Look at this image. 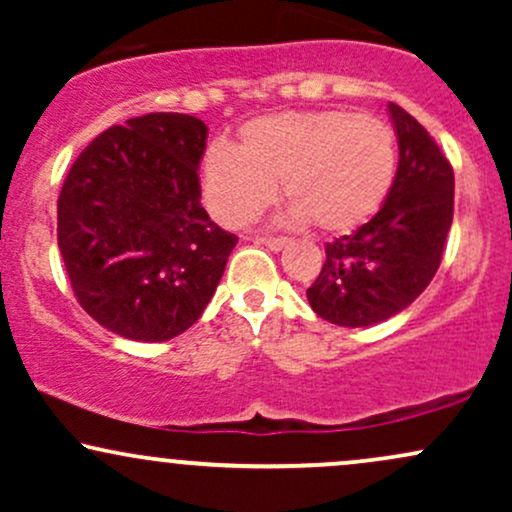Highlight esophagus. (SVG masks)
I'll return each instance as SVG.
<instances>
[{"instance_id":"esophagus-1","label":"esophagus","mask_w":512,"mask_h":512,"mask_svg":"<svg viewBox=\"0 0 512 512\" xmlns=\"http://www.w3.org/2000/svg\"><path fill=\"white\" fill-rule=\"evenodd\" d=\"M257 243L260 245H267L269 250H274V252H279V250H284L286 248V243H289V238H255Z\"/></svg>"}]
</instances>
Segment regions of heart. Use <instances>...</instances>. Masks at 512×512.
Returning <instances> with one entry per match:
<instances>
[{"instance_id":"1","label":"heart","mask_w":512,"mask_h":512,"mask_svg":"<svg viewBox=\"0 0 512 512\" xmlns=\"http://www.w3.org/2000/svg\"><path fill=\"white\" fill-rule=\"evenodd\" d=\"M395 170V132L380 117L291 110L248 122L238 149L214 146L204 158V197L221 223L245 226L274 202L281 182L293 221L346 233L380 209Z\"/></svg>"}]
</instances>
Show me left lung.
I'll use <instances>...</instances> for the list:
<instances>
[{
	"label": "left lung",
	"instance_id": "obj_1",
	"mask_svg": "<svg viewBox=\"0 0 512 512\" xmlns=\"http://www.w3.org/2000/svg\"><path fill=\"white\" fill-rule=\"evenodd\" d=\"M399 163L383 207L351 236L327 243V260L305 291L310 308L339 327H368L402 313L431 284L452 223L455 175L431 134L387 105Z\"/></svg>",
	"mask_w": 512,
	"mask_h": 512
}]
</instances>
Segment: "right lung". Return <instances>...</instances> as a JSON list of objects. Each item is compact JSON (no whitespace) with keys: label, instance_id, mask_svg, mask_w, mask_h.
<instances>
[{"label":"right lung","instance_id":"add662e5","mask_svg":"<svg viewBox=\"0 0 512 512\" xmlns=\"http://www.w3.org/2000/svg\"><path fill=\"white\" fill-rule=\"evenodd\" d=\"M207 125L149 113L81 151L57 199V243L76 301L134 342H168L199 320L238 238L199 190Z\"/></svg>","mask_w":512,"mask_h":512}]
</instances>
